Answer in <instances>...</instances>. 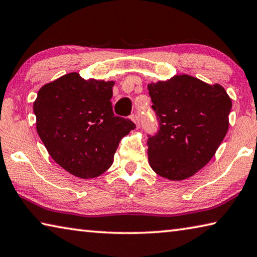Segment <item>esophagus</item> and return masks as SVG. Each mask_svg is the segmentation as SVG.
Listing matches in <instances>:
<instances>
[{"label":"esophagus","mask_w":257,"mask_h":257,"mask_svg":"<svg viewBox=\"0 0 257 257\" xmlns=\"http://www.w3.org/2000/svg\"><path fill=\"white\" fill-rule=\"evenodd\" d=\"M130 119H132L135 123H136V125H137V128H138V125H139V116L137 115V114H133L132 116H130Z\"/></svg>","instance_id":"esophagus-1"}]
</instances>
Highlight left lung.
Here are the masks:
<instances>
[{
	"instance_id": "1",
	"label": "left lung",
	"mask_w": 257,
	"mask_h": 257,
	"mask_svg": "<svg viewBox=\"0 0 257 257\" xmlns=\"http://www.w3.org/2000/svg\"><path fill=\"white\" fill-rule=\"evenodd\" d=\"M159 129L147 135L149 161L159 176L184 180L206 165L229 127L231 99L220 85L182 75L149 84Z\"/></svg>"
}]
</instances>
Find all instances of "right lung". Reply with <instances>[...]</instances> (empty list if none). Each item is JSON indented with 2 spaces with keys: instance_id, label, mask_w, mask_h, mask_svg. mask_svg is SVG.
<instances>
[{
  "instance_id": "obj_1",
  "label": "right lung",
  "mask_w": 257,
  "mask_h": 257,
  "mask_svg": "<svg viewBox=\"0 0 257 257\" xmlns=\"http://www.w3.org/2000/svg\"><path fill=\"white\" fill-rule=\"evenodd\" d=\"M113 85L71 72L43 86L34 102L37 133L52 159L82 179L105 172L121 139L136 128L113 113Z\"/></svg>"
}]
</instances>
